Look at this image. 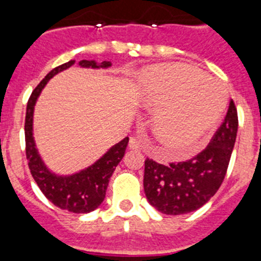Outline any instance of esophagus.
<instances>
[{
    "label": "esophagus",
    "mask_w": 261,
    "mask_h": 261,
    "mask_svg": "<svg viewBox=\"0 0 261 261\" xmlns=\"http://www.w3.org/2000/svg\"><path fill=\"white\" fill-rule=\"evenodd\" d=\"M128 147L131 149H140L142 148V142L136 138H130V142H128Z\"/></svg>",
    "instance_id": "34e87169"
}]
</instances>
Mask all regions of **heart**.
<instances>
[{
	"label": "heart",
	"mask_w": 261,
	"mask_h": 261,
	"mask_svg": "<svg viewBox=\"0 0 261 261\" xmlns=\"http://www.w3.org/2000/svg\"><path fill=\"white\" fill-rule=\"evenodd\" d=\"M143 102L157 108L153 128L170 151L187 154L212 127L226 95L216 79L187 65H156L140 76Z\"/></svg>",
	"instance_id": "obj_1"
}]
</instances>
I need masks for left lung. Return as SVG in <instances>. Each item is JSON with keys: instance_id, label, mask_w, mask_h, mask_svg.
Here are the masks:
<instances>
[{"instance_id": "left-lung-1", "label": "left lung", "mask_w": 261, "mask_h": 261, "mask_svg": "<svg viewBox=\"0 0 261 261\" xmlns=\"http://www.w3.org/2000/svg\"><path fill=\"white\" fill-rule=\"evenodd\" d=\"M238 130V113L231 100L224 122L210 144L192 159L160 164L147 157L144 192L148 201L164 215H186L203 206L224 182Z\"/></svg>"}]
</instances>
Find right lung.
I'll use <instances>...</instances> for the list:
<instances>
[{
  "instance_id": "add662e5",
  "label": "right lung",
  "mask_w": 261,
  "mask_h": 261,
  "mask_svg": "<svg viewBox=\"0 0 261 261\" xmlns=\"http://www.w3.org/2000/svg\"><path fill=\"white\" fill-rule=\"evenodd\" d=\"M75 61H69L61 66L55 67L43 81L37 84L28 98L27 112H25L24 136H25V156L28 160V168L31 170L35 182L40 187L41 192L48 200L61 210L69 211L72 213H88L92 212L102 203L107 194L109 179L116 170V166L125 156L128 138L112 147L101 159L96 161L93 165L69 177H58L51 174L40 159L37 149L35 147L34 136H32V117L34 107L39 97L40 92L44 88L49 79L57 72L72 66ZM79 65L83 67H98L95 61H81ZM101 67H109L110 62H102Z\"/></svg>"
}]
</instances>
